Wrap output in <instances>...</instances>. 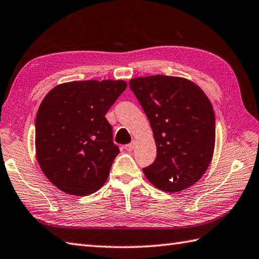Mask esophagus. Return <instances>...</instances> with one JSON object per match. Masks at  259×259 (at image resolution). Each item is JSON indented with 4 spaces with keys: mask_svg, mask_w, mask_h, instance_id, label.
Instances as JSON below:
<instances>
[{
    "mask_svg": "<svg viewBox=\"0 0 259 259\" xmlns=\"http://www.w3.org/2000/svg\"><path fill=\"white\" fill-rule=\"evenodd\" d=\"M135 146H136V144H135V142H133V144L125 145V147H124V149H125L126 151H133V150L135 149Z\"/></svg>",
    "mask_w": 259,
    "mask_h": 259,
    "instance_id": "34e87169",
    "label": "esophagus"
}]
</instances>
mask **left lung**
<instances>
[{
    "mask_svg": "<svg viewBox=\"0 0 259 259\" xmlns=\"http://www.w3.org/2000/svg\"><path fill=\"white\" fill-rule=\"evenodd\" d=\"M130 89L149 120L157 157L144 174L163 191L177 192L196 184L212 159L214 112L199 87L179 76L135 78Z\"/></svg>",
    "mask_w": 259,
    "mask_h": 259,
    "instance_id": "8db88e82",
    "label": "left lung"
}]
</instances>
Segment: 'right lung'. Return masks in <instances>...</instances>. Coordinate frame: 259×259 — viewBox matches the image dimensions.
Listing matches in <instances>:
<instances>
[{
	"instance_id": "right-lung-1",
	"label": "right lung",
	"mask_w": 259,
	"mask_h": 259,
	"mask_svg": "<svg viewBox=\"0 0 259 259\" xmlns=\"http://www.w3.org/2000/svg\"><path fill=\"white\" fill-rule=\"evenodd\" d=\"M125 88L123 80L72 81L43 99L35 118L36 159L61 191L88 196L107 181L120 150L104 115Z\"/></svg>"
}]
</instances>
